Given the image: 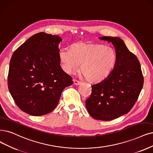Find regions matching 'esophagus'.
Wrapping results in <instances>:
<instances>
[{"instance_id": "1", "label": "esophagus", "mask_w": 153, "mask_h": 153, "mask_svg": "<svg viewBox=\"0 0 153 153\" xmlns=\"http://www.w3.org/2000/svg\"><path fill=\"white\" fill-rule=\"evenodd\" d=\"M81 84V82H79V81H77V80H76V79H74V85H79V84Z\"/></svg>"}]
</instances>
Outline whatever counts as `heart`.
<instances>
[{"instance_id":"b5f03b06","label":"heart","mask_w":153,"mask_h":153,"mask_svg":"<svg viewBox=\"0 0 153 153\" xmlns=\"http://www.w3.org/2000/svg\"><path fill=\"white\" fill-rule=\"evenodd\" d=\"M63 71L72 74L79 69L86 80L97 82L103 80L114 69L117 60L114 49L102 44L78 43L59 53Z\"/></svg>"}]
</instances>
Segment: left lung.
<instances>
[{"label":"left lung","mask_w":153,"mask_h":153,"mask_svg":"<svg viewBox=\"0 0 153 153\" xmlns=\"http://www.w3.org/2000/svg\"><path fill=\"white\" fill-rule=\"evenodd\" d=\"M99 38L113 44L117 60L110 74L91 86L92 93L86 100V107L95 119L108 121L132 109L143 88L144 78L137 56L130 52L121 38Z\"/></svg>","instance_id":"8db88e82"}]
</instances>
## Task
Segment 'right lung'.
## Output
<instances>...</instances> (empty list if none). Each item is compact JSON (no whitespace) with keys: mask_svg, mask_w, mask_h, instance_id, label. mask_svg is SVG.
I'll list each match as a JSON object with an SVG mask.
<instances>
[{"mask_svg":"<svg viewBox=\"0 0 153 153\" xmlns=\"http://www.w3.org/2000/svg\"><path fill=\"white\" fill-rule=\"evenodd\" d=\"M59 36L40 32L33 35L11 57L8 74L9 92L19 108L27 114L40 116L57 106L72 78L61 68Z\"/></svg>","mask_w":153,"mask_h":153,"instance_id":"1","label":"right lung"}]
</instances>
